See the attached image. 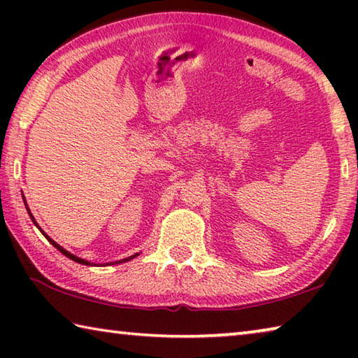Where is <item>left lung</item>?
Listing matches in <instances>:
<instances>
[{
  "instance_id": "8db88e82",
  "label": "left lung",
  "mask_w": 358,
  "mask_h": 358,
  "mask_svg": "<svg viewBox=\"0 0 358 358\" xmlns=\"http://www.w3.org/2000/svg\"><path fill=\"white\" fill-rule=\"evenodd\" d=\"M0 164H1V162H0ZM23 201H25V197H23ZM25 207H27V210H28V215H29V217H31V221H33V224H34V226L36 227H38L39 230H41V234L42 235H44V237L48 240V241H50V245H53V246H55L57 248V250L59 251V252H62V254H64V256L66 257H69L71 260H74V262H77V264H82V265H90V266H108V265H120V264H124V262H129V260H132V259H134V257H137L138 256V254H141V252H137V254H134V256H129V257H126V259H121V260H117V262H106V264H93V262H88V260H85V259H80V257H77V256H74V254H71L69 251H66L64 250V248H62V246H59L58 243H57V241L55 240H52L50 237H48V235L44 232V230H42L41 227H39V224L38 222H36V220H34V216L31 215V211H29V208H28V205H27V201H25Z\"/></svg>"
}]
</instances>
